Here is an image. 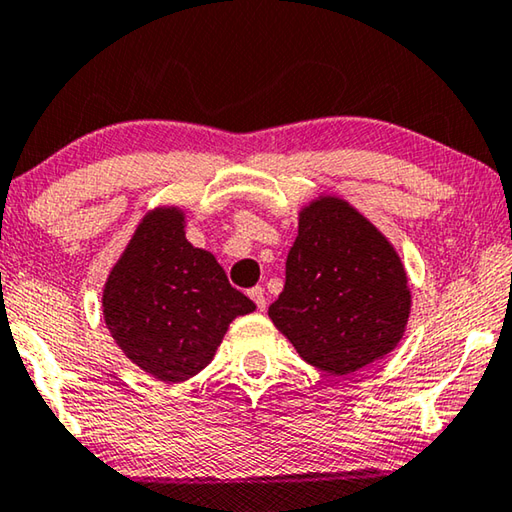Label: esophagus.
I'll list each match as a JSON object with an SVG mask.
<instances>
[{
  "label": "esophagus",
  "mask_w": 512,
  "mask_h": 512,
  "mask_svg": "<svg viewBox=\"0 0 512 512\" xmlns=\"http://www.w3.org/2000/svg\"><path fill=\"white\" fill-rule=\"evenodd\" d=\"M248 296L255 300V305H257V310L259 312H264L266 310V294H264V289L262 287H253L248 291Z\"/></svg>",
  "instance_id": "esophagus-1"
}]
</instances>
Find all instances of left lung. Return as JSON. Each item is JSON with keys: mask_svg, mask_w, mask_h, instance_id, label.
<instances>
[{"mask_svg": "<svg viewBox=\"0 0 512 512\" xmlns=\"http://www.w3.org/2000/svg\"><path fill=\"white\" fill-rule=\"evenodd\" d=\"M408 275L383 232L337 196L298 214L285 289L269 316L300 358L348 376L385 358L410 316Z\"/></svg>", "mask_w": 512, "mask_h": 512, "instance_id": "obj_1", "label": "left lung"}]
</instances>
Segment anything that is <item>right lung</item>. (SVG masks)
I'll use <instances>...</instances> for the list:
<instances>
[{
    "instance_id": "add662e5",
    "label": "right lung",
    "mask_w": 512,
    "mask_h": 512,
    "mask_svg": "<svg viewBox=\"0 0 512 512\" xmlns=\"http://www.w3.org/2000/svg\"><path fill=\"white\" fill-rule=\"evenodd\" d=\"M253 310L216 257L186 241L180 207L143 216L102 291L111 337L164 383H182L205 369L227 326Z\"/></svg>"
}]
</instances>
